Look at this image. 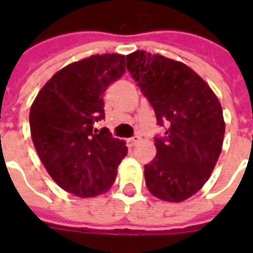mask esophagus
I'll return each instance as SVG.
<instances>
[{
  "instance_id": "34e87169",
  "label": "esophagus",
  "mask_w": 253,
  "mask_h": 253,
  "mask_svg": "<svg viewBox=\"0 0 253 253\" xmlns=\"http://www.w3.org/2000/svg\"><path fill=\"white\" fill-rule=\"evenodd\" d=\"M139 142H140V136H139V135H135V136H132V138L128 139V144H130V147L136 146Z\"/></svg>"
}]
</instances>
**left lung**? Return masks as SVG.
<instances>
[{
	"mask_svg": "<svg viewBox=\"0 0 253 253\" xmlns=\"http://www.w3.org/2000/svg\"><path fill=\"white\" fill-rule=\"evenodd\" d=\"M127 69L150 101L164 138H155L156 156L144 166L151 194L167 202L194 196L210 178L224 136L223 111L206 81L181 61L159 53L127 55Z\"/></svg>",
	"mask_w": 253,
	"mask_h": 253,
	"instance_id": "1",
	"label": "left lung"
}]
</instances>
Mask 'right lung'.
Segmentation results:
<instances>
[{
    "label": "right lung",
    "instance_id": "right-lung-1",
    "mask_svg": "<svg viewBox=\"0 0 253 253\" xmlns=\"http://www.w3.org/2000/svg\"><path fill=\"white\" fill-rule=\"evenodd\" d=\"M125 55H91L68 64L42 87L30 109V130L38 156L52 180L81 198L107 192L127 155L126 142L107 128L102 95L125 73Z\"/></svg>",
    "mask_w": 253,
    "mask_h": 253
}]
</instances>
